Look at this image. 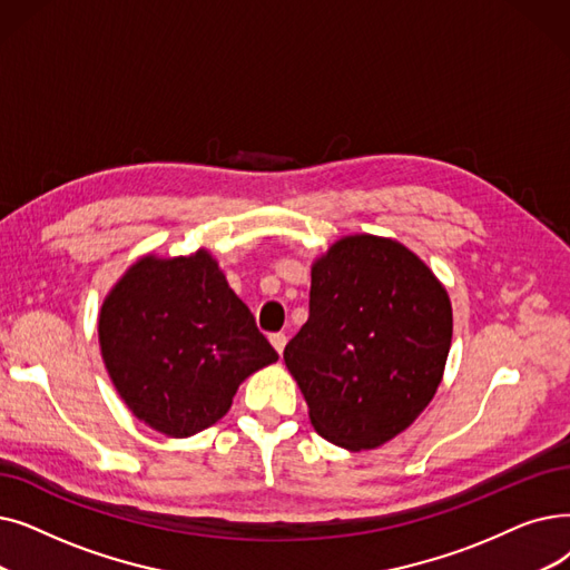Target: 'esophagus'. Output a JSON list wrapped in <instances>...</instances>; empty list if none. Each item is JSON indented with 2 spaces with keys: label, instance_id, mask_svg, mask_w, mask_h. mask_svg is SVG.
<instances>
[{
  "label": "esophagus",
  "instance_id": "1",
  "mask_svg": "<svg viewBox=\"0 0 570 570\" xmlns=\"http://www.w3.org/2000/svg\"><path fill=\"white\" fill-rule=\"evenodd\" d=\"M269 342H272V346H275V350H277V354H282L284 346H286V335H284V333H272V335H269Z\"/></svg>",
  "mask_w": 570,
  "mask_h": 570
}]
</instances>
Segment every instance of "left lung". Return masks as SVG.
Listing matches in <instances>:
<instances>
[{"label":"left lung","mask_w":570,"mask_h":570,"mask_svg":"<svg viewBox=\"0 0 570 570\" xmlns=\"http://www.w3.org/2000/svg\"><path fill=\"white\" fill-rule=\"evenodd\" d=\"M452 303L433 269L391 237H340L312 263L309 318L284 350L314 431L377 450L422 414L452 346Z\"/></svg>","instance_id":"8db88e82"}]
</instances>
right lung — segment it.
Segmentation results:
<instances>
[{
  "mask_svg": "<svg viewBox=\"0 0 570 570\" xmlns=\"http://www.w3.org/2000/svg\"><path fill=\"white\" fill-rule=\"evenodd\" d=\"M100 352L120 401L167 438L209 429L279 354L205 249L135 261L105 295Z\"/></svg>",
  "mask_w": 570,
  "mask_h": 570,
  "instance_id": "right-lung-1",
  "label": "right lung"
}]
</instances>
